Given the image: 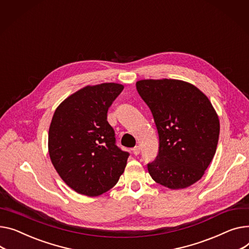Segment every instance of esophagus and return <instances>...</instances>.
Instances as JSON below:
<instances>
[{
  "label": "esophagus",
  "instance_id": "esophagus-1",
  "mask_svg": "<svg viewBox=\"0 0 249 249\" xmlns=\"http://www.w3.org/2000/svg\"><path fill=\"white\" fill-rule=\"evenodd\" d=\"M132 151H133L134 155H139V153H140V147L139 146L134 147L133 149H132Z\"/></svg>",
  "mask_w": 249,
  "mask_h": 249
}]
</instances>
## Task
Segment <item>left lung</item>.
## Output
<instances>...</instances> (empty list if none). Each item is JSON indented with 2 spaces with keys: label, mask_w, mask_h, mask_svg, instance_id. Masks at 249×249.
Masks as SVG:
<instances>
[{
  "label": "left lung",
  "mask_w": 249,
  "mask_h": 249,
  "mask_svg": "<svg viewBox=\"0 0 249 249\" xmlns=\"http://www.w3.org/2000/svg\"><path fill=\"white\" fill-rule=\"evenodd\" d=\"M136 88L159 136L158 155L147 164L149 174L170 189L192 185L209 166L219 138V119L209 99L180 80H140Z\"/></svg>",
  "instance_id": "1"
}]
</instances>
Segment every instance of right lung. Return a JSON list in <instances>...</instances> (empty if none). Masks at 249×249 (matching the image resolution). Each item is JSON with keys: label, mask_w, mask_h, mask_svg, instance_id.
I'll return each mask as SVG.
<instances>
[{"label": "right lung", "mask_w": 249, "mask_h": 249, "mask_svg": "<svg viewBox=\"0 0 249 249\" xmlns=\"http://www.w3.org/2000/svg\"><path fill=\"white\" fill-rule=\"evenodd\" d=\"M124 89L116 83L87 86L58 106L49 129V154L60 177L76 192L98 196L124 172L129 153L116 145L107 112Z\"/></svg>", "instance_id": "obj_1"}]
</instances>
